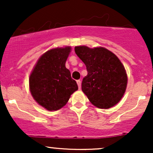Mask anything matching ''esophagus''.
Wrapping results in <instances>:
<instances>
[{
  "instance_id": "esophagus-1",
  "label": "esophagus",
  "mask_w": 153,
  "mask_h": 153,
  "mask_svg": "<svg viewBox=\"0 0 153 153\" xmlns=\"http://www.w3.org/2000/svg\"><path fill=\"white\" fill-rule=\"evenodd\" d=\"M77 84H78L79 88H80V87H81V81L80 80H77Z\"/></svg>"
}]
</instances>
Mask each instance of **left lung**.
Returning a JSON list of instances; mask_svg holds the SVG:
<instances>
[{"label": "left lung", "mask_w": 153, "mask_h": 153, "mask_svg": "<svg viewBox=\"0 0 153 153\" xmlns=\"http://www.w3.org/2000/svg\"><path fill=\"white\" fill-rule=\"evenodd\" d=\"M75 54L86 66L88 75L82 91L91 103L100 108H109L120 101L126 91L127 76L118 57L103 47H75Z\"/></svg>", "instance_id": "obj_1"}]
</instances>
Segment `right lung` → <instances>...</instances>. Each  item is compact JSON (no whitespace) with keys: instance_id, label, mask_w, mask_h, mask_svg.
Segmentation results:
<instances>
[{"instance_id":"right-lung-1","label":"right lung","mask_w":153,"mask_h":153,"mask_svg":"<svg viewBox=\"0 0 153 153\" xmlns=\"http://www.w3.org/2000/svg\"><path fill=\"white\" fill-rule=\"evenodd\" d=\"M71 50V47H66L47 51L39 59L29 77L33 98L48 111L62 108L78 89L71 72L65 68Z\"/></svg>"}]
</instances>
